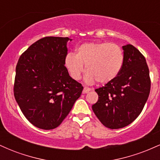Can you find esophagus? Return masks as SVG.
I'll return each mask as SVG.
<instances>
[{
  "mask_svg": "<svg viewBox=\"0 0 160 160\" xmlns=\"http://www.w3.org/2000/svg\"><path fill=\"white\" fill-rule=\"evenodd\" d=\"M92 90V89H90V88H88V87H84L83 90H82V93L83 94H86V93L89 92H90Z\"/></svg>",
  "mask_w": 160,
  "mask_h": 160,
  "instance_id": "1",
  "label": "esophagus"
}]
</instances>
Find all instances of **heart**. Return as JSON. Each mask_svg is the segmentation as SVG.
<instances>
[{
	"label": "heart",
	"mask_w": 160,
	"mask_h": 160,
	"mask_svg": "<svg viewBox=\"0 0 160 160\" xmlns=\"http://www.w3.org/2000/svg\"><path fill=\"white\" fill-rule=\"evenodd\" d=\"M123 52L116 43H85L76 49V55L68 53L65 58V66L71 78L80 80L84 71H87L85 81L92 84L111 82L120 74L123 65Z\"/></svg>",
	"instance_id": "heart-1"
}]
</instances>
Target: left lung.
I'll return each instance as SVG.
<instances>
[{
	"instance_id": "8db88e82",
	"label": "left lung",
	"mask_w": 160,
	"mask_h": 160,
	"mask_svg": "<svg viewBox=\"0 0 160 160\" xmlns=\"http://www.w3.org/2000/svg\"><path fill=\"white\" fill-rule=\"evenodd\" d=\"M123 65L111 82L95 89L98 100L92 111L111 129L123 128L142 111L150 91L149 68L144 56L131 44L122 47Z\"/></svg>"
}]
</instances>
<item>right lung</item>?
<instances>
[{"label": "right lung", "mask_w": 160, "mask_h": 160, "mask_svg": "<svg viewBox=\"0 0 160 160\" xmlns=\"http://www.w3.org/2000/svg\"><path fill=\"white\" fill-rule=\"evenodd\" d=\"M68 40L60 37L41 38L21 55L16 65V101L27 120L42 129L58 127L83 89L65 66Z\"/></svg>", "instance_id": "right-lung-1"}]
</instances>
